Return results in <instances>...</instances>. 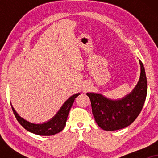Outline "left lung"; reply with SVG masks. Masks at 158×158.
Listing matches in <instances>:
<instances>
[{"label":"left lung","instance_id":"1","mask_svg":"<svg viewBox=\"0 0 158 158\" xmlns=\"http://www.w3.org/2000/svg\"><path fill=\"white\" fill-rule=\"evenodd\" d=\"M139 82L130 94L111 100L100 94L87 93L97 124L106 131H114L130 125L141 112L147 96V77L142 62Z\"/></svg>","mask_w":158,"mask_h":158}]
</instances>
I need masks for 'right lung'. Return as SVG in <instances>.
Listing matches in <instances>:
<instances>
[{"instance_id": "1", "label": "right lung", "mask_w": 158, "mask_h": 158, "mask_svg": "<svg viewBox=\"0 0 158 158\" xmlns=\"http://www.w3.org/2000/svg\"><path fill=\"white\" fill-rule=\"evenodd\" d=\"M79 95L80 94H76L70 97L62 106V107L55 114V116L48 122L43 123V124H33V123L23 119L16 113V111H15L12 106L11 108L17 121L27 131L38 135L51 136L59 133L64 128L69 111L72 107L75 98Z\"/></svg>"}]
</instances>
